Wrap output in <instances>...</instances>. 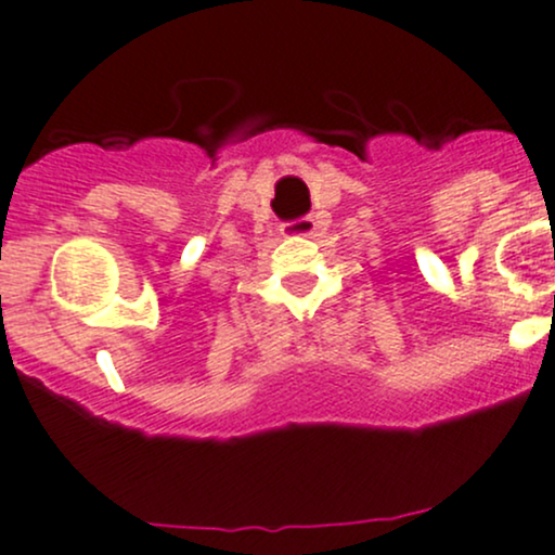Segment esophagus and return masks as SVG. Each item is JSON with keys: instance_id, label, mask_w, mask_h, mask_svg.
Instances as JSON below:
<instances>
[{"instance_id": "obj_1", "label": "esophagus", "mask_w": 555, "mask_h": 555, "mask_svg": "<svg viewBox=\"0 0 555 555\" xmlns=\"http://www.w3.org/2000/svg\"><path fill=\"white\" fill-rule=\"evenodd\" d=\"M317 218L306 215V218H297L293 223L284 225V233H287V236H313V233H317Z\"/></svg>"}]
</instances>
